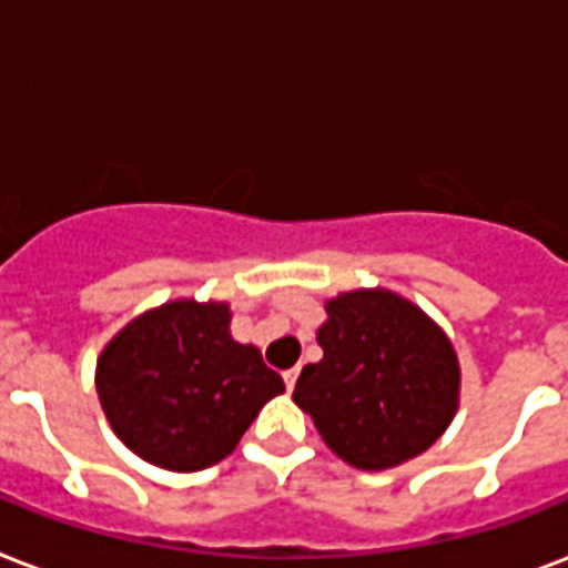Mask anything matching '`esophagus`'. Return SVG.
I'll return each instance as SVG.
<instances>
[{"mask_svg": "<svg viewBox=\"0 0 568 568\" xmlns=\"http://www.w3.org/2000/svg\"><path fill=\"white\" fill-rule=\"evenodd\" d=\"M296 379H298V367H290V371H284V385H287L290 390L296 388Z\"/></svg>", "mask_w": 568, "mask_h": 568, "instance_id": "obj_1", "label": "esophagus"}]
</instances>
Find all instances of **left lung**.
<instances>
[{
    "instance_id": "left-lung-1",
    "label": "left lung",
    "mask_w": 568,
    "mask_h": 568,
    "mask_svg": "<svg viewBox=\"0 0 568 568\" xmlns=\"http://www.w3.org/2000/svg\"><path fill=\"white\" fill-rule=\"evenodd\" d=\"M325 311L316 332L323 362L302 367L293 399L355 468L382 471L424 453L459 403L450 341L420 307L388 290L344 293Z\"/></svg>"
}]
</instances>
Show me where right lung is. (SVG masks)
Masks as SVG:
<instances>
[{"label": "right lung", "mask_w": 568, "mask_h": 568, "mask_svg": "<svg viewBox=\"0 0 568 568\" xmlns=\"http://www.w3.org/2000/svg\"><path fill=\"white\" fill-rule=\"evenodd\" d=\"M222 302H169L126 325L97 362V394L144 463L201 471L234 450L284 379L236 344Z\"/></svg>", "instance_id": "1"}]
</instances>
